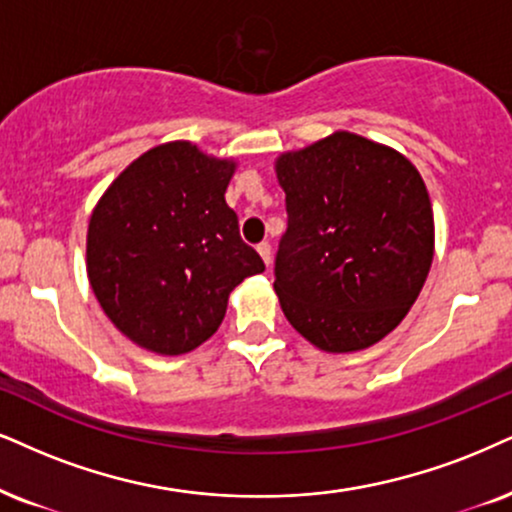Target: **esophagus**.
Masks as SVG:
<instances>
[{
  "mask_svg": "<svg viewBox=\"0 0 512 512\" xmlns=\"http://www.w3.org/2000/svg\"><path fill=\"white\" fill-rule=\"evenodd\" d=\"M256 251H258V254H261L263 263H266V266H270V261H273V249H270V244H268V242L258 244Z\"/></svg>",
  "mask_w": 512,
  "mask_h": 512,
  "instance_id": "1",
  "label": "esophagus"
}]
</instances>
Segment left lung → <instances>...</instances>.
I'll return each mask as SVG.
<instances>
[{
    "instance_id": "obj_1",
    "label": "left lung",
    "mask_w": 512,
    "mask_h": 512,
    "mask_svg": "<svg viewBox=\"0 0 512 512\" xmlns=\"http://www.w3.org/2000/svg\"><path fill=\"white\" fill-rule=\"evenodd\" d=\"M287 232L275 292L301 337L327 353L368 349L406 318L434 256L430 194L406 156L334 132L275 161Z\"/></svg>"
}]
</instances>
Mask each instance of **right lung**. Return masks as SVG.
Returning <instances> with one entry per match:
<instances>
[{"mask_svg":"<svg viewBox=\"0 0 512 512\" xmlns=\"http://www.w3.org/2000/svg\"><path fill=\"white\" fill-rule=\"evenodd\" d=\"M237 163L192 142L149 149L111 182L87 227V277L130 342L161 356L204 344L261 256L225 204Z\"/></svg>","mask_w":512,"mask_h":512,"instance_id":"1","label":"right lung"}]
</instances>
